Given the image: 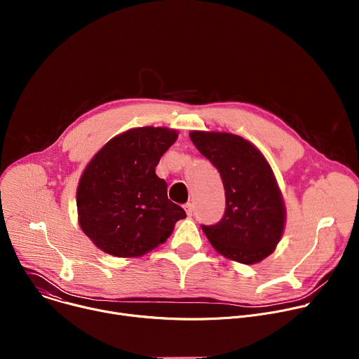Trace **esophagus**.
<instances>
[{"instance_id":"34e87169","label":"esophagus","mask_w":359,"mask_h":359,"mask_svg":"<svg viewBox=\"0 0 359 359\" xmlns=\"http://www.w3.org/2000/svg\"><path fill=\"white\" fill-rule=\"evenodd\" d=\"M184 210H186V215H187L189 217H191V215H193V204H191V203L184 204Z\"/></svg>"}]
</instances>
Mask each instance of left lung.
<instances>
[{
    "mask_svg": "<svg viewBox=\"0 0 359 359\" xmlns=\"http://www.w3.org/2000/svg\"><path fill=\"white\" fill-rule=\"evenodd\" d=\"M193 144L219 170L226 212L215 226H201L226 259L255 264L276 250L285 227V204L274 172L251 142L227 132L191 130Z\"/></svg>",
    "mask_w": 359,
    "mask_h": 359,
    "instance_id": "1",
    "label": "left lung"
}]
</instances>
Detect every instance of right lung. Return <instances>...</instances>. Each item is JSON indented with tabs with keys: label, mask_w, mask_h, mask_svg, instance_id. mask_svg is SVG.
Returning a JSON list of instances; mask_svg holds the SVG:
<instances>
[{
	"label": "right lung",
	"mask_w": 359,
	"mask_h": 359,
	"mask_svg": "<svg viewBox=\"0 0 359 359\" xmlns=\"http://www.w3.org/2000/svg\"><path fill=\"white\" fill-rule=\"evenodd\" d=\"M177 136L169 128H133L107 142L86 165L76 189L78 222L99 250L142 257L186 217L155 172Z\"/></svg>",
	"instance_id": "add662e5"
}]
</instances>
